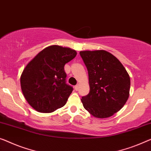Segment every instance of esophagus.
Here are the masks:
<instances>
[{
    "mask_svg": "<svg viewBox=\"0 0 151 151\" xmlns=\"http://www.w3.org/2000/svg\"><path fill=\"white\" fill-rule=\"evenodd\" d=\"M78 89H79V85H76L75 86V89L76 90V91H78Z\"/></svg>",
    "mask_w": 151,
    "mask_h": 151,
    "instance_id": "esophagus-1",
    "label": "esophagus"
}]
</instances>
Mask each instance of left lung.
Masks as SVG:
<instances>
[{"mask_svg":"<svg viewBox=\"0 0 151 151\" xmlns=\"http://www.w3.org/2000/svg\"><path fill=\"white\" fill-rule=\"evenodd\" d=\"M80 55L88 71L90 87L88 95L82 97L83 106L94 117H110L129 98V76L117 58L106 51H81Z\"/></svg>","mask_w":151,"mask_h":151,"instance_id":"1","label":"left lung"}]
</instances>
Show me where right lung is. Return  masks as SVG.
Masks as SVG:
<instances>
[{
    "mask_svg": "<svg viewBox=\"0 0 151 151\" xmlns=\"http://www.w3.org/2000/svg\"><path fill=\"white\" fill-rule=\"evenodd\" d=\"M76 55L74 49L51 45L26 65L20 84L24 98L34 109L49 113L66 104L73 88L66 83L64 65Z\"/></svg>",
    "mask_w": 151,
    "mask_h": 151,
    "instance_id": "right-lung-1",
    "label": "right lung"
}]
</instances>
